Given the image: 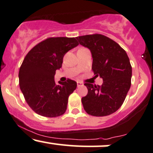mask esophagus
I'll list each match as a JSON object with an SVG mask.
<instances>
[{"label": "esophagus", "mask_w": 153, "mask_h": 153, "mask_svg": "<svg viewBox=\"0 0 153 153\" xmlns=\"http://www.w3.org/2000/svg\"><path fill=\"white\" fill-rule=\"evenodd\" d=\"M77 83V87H81V86H82L83 85V83H82V82H76Z\"/></svg>", "instance_id": "1"}]
</instances>
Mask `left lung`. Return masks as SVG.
Masks as SVG:
<instances>
[{"instance_id":"8db88e82","label":"left lung","mask_w":153,"mask_h":153,"mask_svg":"<svg viewBox=\"0 0 153 153\" xmlns=\"http://www.w3.org/2000/svg\"><path fill=\"white\" fill-rule=\"evenodd\" d=\"M90 50L95 76L103 79L102 86L85 83L87 96L82 99L84 110L95 117L115 112L125 101L131 86L132 66L126 51L117 43L102 34L76 37Z\"/></svg>"}]
</instances>
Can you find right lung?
<instances>
[{
  "instance_id": "1",
  "label": "right lung",
  "mask_w": 153,
  "mask_h": 153,
  "mask_svg": "<svg viewBox=\"0 0 153 153\" xmlns=\"http://www.w3.org/2000/svg\"><path fill=\"white\" fill-rule=\"evenodd\" d=\"M78 45L75 38H48L23 59L19 74L20 89L28 106L39 115L56 117L66 112L68 98L76 89V82L68 79L57 85L54 75L62 67L65 53Z\"/></svg>"
}]
</instances>
